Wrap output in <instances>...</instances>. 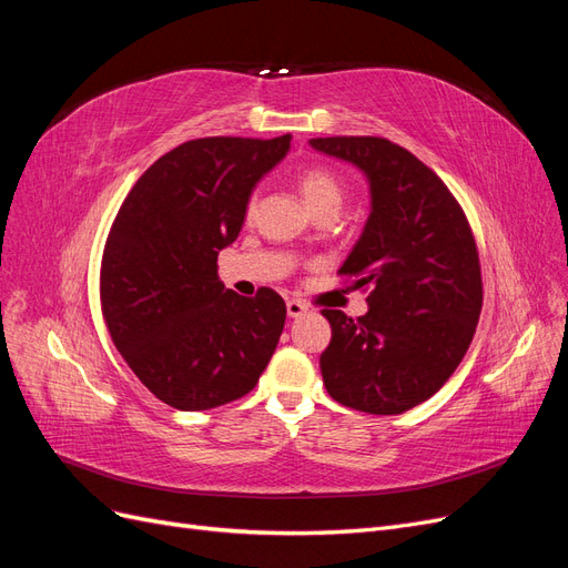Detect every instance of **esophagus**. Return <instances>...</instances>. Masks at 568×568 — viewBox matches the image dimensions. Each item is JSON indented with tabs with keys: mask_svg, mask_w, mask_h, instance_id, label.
Instances as JSON below:
<instances>
[{
	"mask_svg": "<svg viewBox=\"0 0 568 568\" xmlns=\"http://www.w3.org/2000/svg\"><path fill=\"white\" fill-rule=\"evenodd\" d=\"M286 313H288V317H303L307 313V305L298 298H288L286 301Z\"/></svg>",
	"mask_w": 568,
	"mask_h": 568,
	"instance_id": "34e87169",
	"label": "esophagus"
}]
</instances>
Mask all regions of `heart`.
Wrapping results in <instances>:
<instances>
[{
	"label": "heart",
	"mask_w": 568,
	"mask_h": 568,
	"mask_svg": "<svg viewBox=\"0 0 568 568\" xmlns=\"http://www.w3.org/2000/svg\"><path fill=\"white\" fill-rule=\"evenodd\" d=\"M298 189L307 203V209L313 213L326 211V209H336L343 201V182L338 175H334L329 168L324 165H307L298 173ZM257 196L251 194L246 199V215L251 217L255 213Z\"/></svg>",
	"instance_id": "obj_1"
}]
</instances>
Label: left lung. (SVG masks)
<instances>
[{
  "label": "left lung",
  "mask_w": 568,
  "mask_h": 568,
  "mask_svg": "<svg viewBox=\"0 0 568 568\" xmlns=\"http://www.w3.org/2000/svg\"><path fill=\"white\" fill-rule=\"evenodd\" d=\"M311 146L357 165L372 213L341 277L369 291V311L324 307L326 390L369 415H400L450 379L474 338L484 284L469 220L445 182L384 136H317Z\"/></svg>",
  "instance_id": "1"
}]
</instances>
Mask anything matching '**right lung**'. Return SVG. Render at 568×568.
I'll use <instances>...</instances> for the list:
<instances>
[{
  "label": "right lung",
  "mask_w": 568,
  "mask_h": 568,
  "mask_svg": "<svg viewBox=\"0 0 568 568\" xmlns=\"http://www.w3.org/2000/svg\"><path fill=\"white\" fill-rule=\"evenodd\" d=\"M274 140L203 136L168 151L134 182L101 257L99 296L130 369L165 405L196 412L242 398L284 329L277 291L253 298L217 280V253L242 232L255 182L277 165Z\"/></svg>",
  "instance_id": "1"
}]
</instances>
